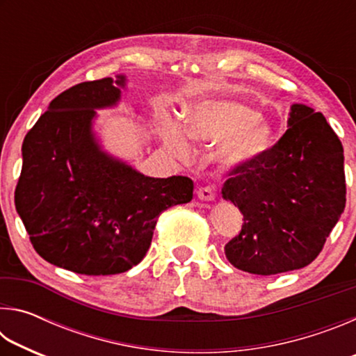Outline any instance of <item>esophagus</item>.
Returning <instances> with one entry per match:
<instances>
[{
    "label": "esophagus",
    "mask_w": 356,
    "mask_h": 356,
    "mask_svg": "<svg viewBox=\"0 0 356 356\" xmlns=\"http://www.w3.org/2000/svg\"><path fill=\"white\" fill-rule=\"evenodd\" d=\"M196 195H197V197H200L201 201H213L215 196H216V193H215V190L212 188V186H201V188L196 191Z\"/></svg>",
    "instance_id": "obj_1"
}]
</instances>
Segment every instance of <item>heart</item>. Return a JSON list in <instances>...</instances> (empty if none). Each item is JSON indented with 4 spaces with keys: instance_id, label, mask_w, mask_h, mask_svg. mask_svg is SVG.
<instances>
[{
    "instance_id": "1",
    "label": "heart",
    "mask_w": 356,
    "mask_h": 356,
    "mask_svg": "<svg viewBox=\"0 0 356 356\" xmlns=\"http://www.w3.org/2000/svg\"><path fill=\"white\" fill-rule=\"evenodd\" d=\"M188 133L204 147H215L213 159L227 170L254 163L273 146V130L252 108L231 100H202L185 114V127L165 120L161 136L174 155L190 154Z\"/></svg>"
}]
</instances>
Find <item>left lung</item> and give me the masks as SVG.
I'll use <instances>...</instances> for the list:
<instances>
[{"mask_svg": "<svg viewBox=\"0 0 356 356\" xmlns=\"http://www.w3.org/2000/svg\"><path fill=\"white\" fill-rule=\"evenodd\" d=\"M289 129L254 163L227 174L221 195L243 213L225 246L234 267L252 275L303 268L322 251L346 207L344 149L322 113L291 106Z\"/></svg>", "mask_w": 356, "mask_h": 356, "instance_id": "8db88e82", "label": "left lung"}]
</instances>
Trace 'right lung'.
Listing matches in <instances>:
<instances>
[{
    "label": "right lung",
    "instance_id": "1",
    "mask_svg": "<svg viewBox=\"0 0 356 356\" xmlns=\"http://www.w3.org/2000/svg\"><path fill=\"white\" fill-rule=\"evenodd\" d=\"M125 76L69 88L23 140L15 209L40 257L70 272L124 273L143 261L163 210L193 197L185 176L147 177L102 150L97 108L116 105Z\"/></svg>",
    "mask_w": 356,
    "mask_h": 356
}]
</instances>
